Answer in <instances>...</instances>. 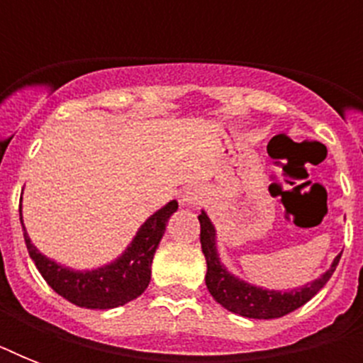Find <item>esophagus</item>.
<instances>
[{"mask_svg":"<svg viewBox=\"0 0 363 363\" xmlns=\"http://www.w3.org/2000/svg\"><path fill=\"white\" fill-rule=\"evenodd\" d=\"M201 201V190L198 186H188L182 194V205H198Z\"/></svg>","mask_w":363,"mask_h":363,"instance_id":"obj_1","label":"esophagus"}]
</instances>
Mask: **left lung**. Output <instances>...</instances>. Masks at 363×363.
I'll list each match as a JSON object with an SVG mask.
<instances>
[{
	"instance_id": "left-lung-1",
	"label": "left lung",
	"mask_w": 363,
	"mask_h": 363,
	"mask_svg": "<svg viewBox=\"0 0 363 363\" xmlns=\"http://www.w3.org/2000/svg\"><path fill=\"white\" fill-rule=\"evenodd\" d=\"M201 233H199V241H201V250L207 259V275H205V284L209 288L211 296L224 307V309L232 311L235 315L247 316V318H258V320H269V318H281V316L299 309L301 305L309 301L315 294H318L320 288H324L333 271L337 267V258L333 259L332 267L313 282H307L305 286L294 288L288 292L281 290H265V288L254 286L248 282L241 281L235 275L220 264L218 258V250H216V232L213 222L205 211L198 216Z\"/></svg>"
}]
</instances>
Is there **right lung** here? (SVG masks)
Masks as SVG:
<instances>
[{
	"label": "right lung",
	"mask_w": 363,
	"mask_h": 363,
	"mask_svg": "<svg viewBox=\"0 0 363 363\" xmlns=\"http://www.w3.org/2000/svg\"><path fill=\"white\" fill-rule=\"evenodd\" d=\"M177 209L179 203L173 199L165 207L156 211L152 216H148L122 256L92 271H73L43 256L31 245L26 233L22 211H20V222H22L30 258L33 259L43 279L48 282V286L54 292L84 309H115L139 298L147 290L154 252L164 238L165 224Z\"/></svg>",
	"instance_id": "add662e5"
}]
</instances>
